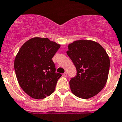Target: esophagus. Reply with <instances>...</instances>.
<instances>
[{
	"mask_svg": "<svg viewBox=\"0 0 122 122\" xmlns=\"http://www.w3.org/2000/svg\"><path fill=\"white\" fill-rule=\"evenodd\" d=\"M63 76L64 77H67V73L66 72H65L63 74Z\"/></svg>",
	"mask_w": 122,
	"mask_h": 122,
	"instance_id": "esophagus-1",
	"label": "esophagus"
}]
</instances>
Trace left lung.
<instances>
[{
    "label": "left lung",
    "instance_id": "8db88e82",
    "mask_svg": "<svg viewBox=\"0 0 122 122\" xmlns=\"http://www.w3.org/2000/svg\"><path fill=\"white\" fill-rule=\"evenodd\" d=\"M67 51L75 66L77 74L70 81L72 93L77 97L88 99L104 87L108 76L110 58L103 47L89 40L76 41Z\"/></svg>",
    "mask_w": 122,
    "mask_h": 122
}]
</instances>
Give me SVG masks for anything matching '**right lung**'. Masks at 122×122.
Segmentation results:
<instances>
[{
	"mask_svg": "<svg viewBox=\"0 0 122 122\" xmlns=\"http://www.w3.org/2000/svg\"><path fill=\"white\" fill-rule=\"evenodd\" d=\"M60 46L48 38L33 37L24 43L16 54V79L22 89L33 98H45L55 91L61 74L55 72L52 58Z\"/></svg>",
	"mask_w": 122,
	"mask_h": 122,
	"instance_id": "1",
	"label": "right lung"
}]
</instances>
